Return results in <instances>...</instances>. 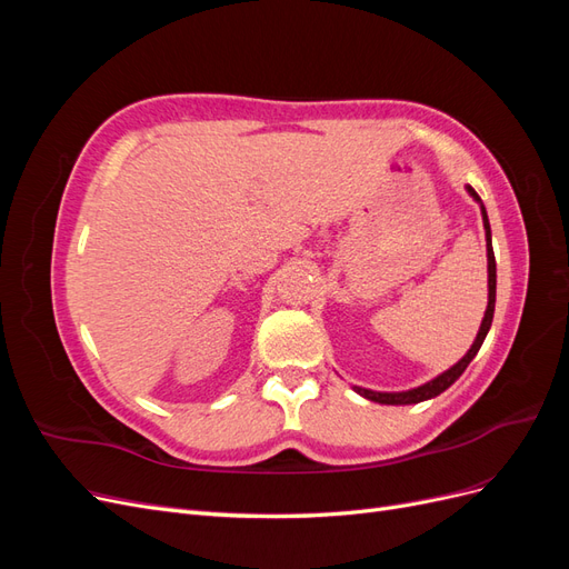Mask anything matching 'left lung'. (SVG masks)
I'll return each mask as SVG.
<instances>
[{
    "instance_id": "obj_1",
    "label": "left lung",
    "mask_w": 569,
    "mask_h": 569,
    "mask_svg": "<svg viewBox=\"0 0 569 569\" xmlns=\"http://www.w3.org/2000/svg\"><path fill=\"white\" fill-rule=\"evenodd\" d=\"M468 192L479 201L481 206V220H485V230H487V258H489V306H487V313H485V320H481V327L477 332V339L470 347V351L465 353L458 363L451 368L441 372L437 380L427 382L418 389H410V391H399V393H380V391H370V389H363V387H353L360 396H366V399L370 401H377V403H387V406H406V403H420V401H427V399H435V396H439L441 391L449 389L458 377L465 372V368L470 366V360L477 356L479 347L485 343L487 339V332L491 327V320H493V306H496V258H493V247H491V228H489V218H487V211H485V203H481L479 194L475 192L472 187H468Z\"/></svg>"
}]
</instances>
